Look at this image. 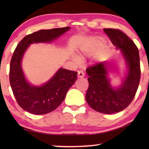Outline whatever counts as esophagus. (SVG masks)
<instances>
[{
    "mask_svg": "<svg viewBox=\"0 0 149 149\" xmlns=\"http://www.w3.org/2000/svg\"><path fill=\"white\" fill-rule=\"evenodd\" d=\"M77 76H78L79 78H83V77H84L85 76V73L83 72V71L79 70L78 71V75H77Z\"/></svg>",
    "mask_w": 149,
    "mask_h": 149,
    "instance_id": "obj_1",
    "label": "esophagus"
}]
</instances>
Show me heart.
<instances>
[{
    "label": "heart",
    "instance_id": "1",
    "mask_svg": "<svg viewBox=\"0 0 149 149\" xmlns=\"http://www.w3.org/2000/svg\"><path fill=\"white\" fill-rule=\"evenodd\" d=\"M103 42L98 38H92L88 42V44L86 47V48L83 49V54H86L87 53H89L91 52V51L96 50L99 47L102 45Z\"/></svg>",
    "mask_w": 149,
    "mask_h": 149
}]
</instances>
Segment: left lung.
Returning <instances> with one entry per match:
<instances>
[{
    "mask_svg": "<svg viewBox=\"0 0 149 149\" xmlns=\"http://www.w3.org/2000/svg\"><path fill=\"white\" fill-rule=\"evenodd\" d=\"M104 31L112 43L121 50L128 67L127 74L121 86L115 89L107 77V68L112 67L111 65L104 62L89 66L86 69L89 87L85 98L95 111L113 114L126 109L135 96L140 79V56L133 40L121 30L104 28Z\"/></svg>",
    "mask_w": 149,
    "mask_h": 149,
    "instance_id": "left-lung-1",
    "label": "left lung"
}]
</instances>
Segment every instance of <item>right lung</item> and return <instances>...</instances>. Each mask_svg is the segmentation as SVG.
I'll return each mask as SVG.
<instances>
[{
	"label": "right lung",
	"instance_id": "add662e5",
	"mask_svg": "<svg viewBox=\"0 0 149 149\" xmlns=\"http://www.w3.org/2000/svg\"><path fill=\"white\" fill-rule=\"evenodd\" d=\"M70 27L40 30L26 36L19 42L12 56L9 81L19 107L34 115H44L56 109L77 78V72L60 68L54 76L41 86H34L26 81L22 68V59L30 44L51 42Z\"/></svg>",
	"mask_w": 149,
	"mask_h": 149
}]
</instances>
